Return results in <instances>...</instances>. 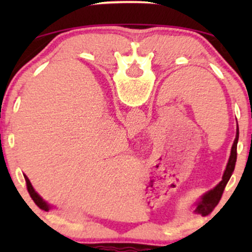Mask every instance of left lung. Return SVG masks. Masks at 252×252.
I'll return each mask as SVG.
<instances>
[{
  "mask_svg": "<svg viewBox=\"0 0 252 252\" xmlns=\"http://www.w3.org/2000/svg\"><path fill=\"white\" fill-rule=\"evenodd\" d=\"M238 137H239V129H238V124H237L236 138L235 141H233L232 148H231V154H230V158H228L226 168H225L224 174H222V180L217 185L215 189L209 190V192H206L201 196L200 201H198V204H196V209H195L196 213H200L201 216L209 215L210 212H212V210L215 209L216 205L218 204L219 200H220L225 186H226L227 181L230 180L231 175H232L233 170H235L236 161H237V143H238Z\"/></svg>",
  "mask_w": 252,
  "mask_h": 252,
  "instance_id": "8db88e82",
  "label": "left lung"
}]
</instances>
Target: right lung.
Returning <instances> with one entry per match:
<instances>
[{
	"label": "right lung",
	"instance_id": "obj_1",
	"mask_svg": "<svg viewBox=\"0 0 252 252\" xmlns=\"http://www.w3.org/2000/svg\"><path fill=\"white\" fill-rule=\"evenodd\" d=\"M25 176V180H26V185H27V189H28V193H30L31 194V196H32V199H33L34 200V202H35V204L37 205V206L39 207H41V209H43L45 211H48L51 209V205H48L47 202H46L45 200H43V199L41 198V196H40L39 194H37V193L35 192V189H33V186H32V184H31V181H30V179L27 178V176L26 175H24Z\"/></svg>",
	"mask_w": 252,
	"mask_h": 252
}]
</instances>
